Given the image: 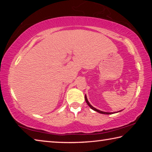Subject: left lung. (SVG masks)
I'll use <instances>...</instances> for the list:
<instances>
[{
  "mask_svg": "<svg viewBox=\"0 0 152 152\" xmlns=\"http://www.w3.org/2000/svg\"><path fill=\"white\" fill-rule=\"evenodd\" d=\"M85 101H86V103L88 104V106H89L90 107H91L92 110H95V111H96V112H98V113H101V114H107V115H109V114H111V113H107V112H103V111H101V110H98V109H95L94 107H92V105L89 103V102L88 101V99H87V98H86V95H85Z\"/></svg>",
  "mask_w": 152,
  "mask_h": 152,
  "instance_id": "obj_1",
  "label": "left lung"
}]
</instances>
